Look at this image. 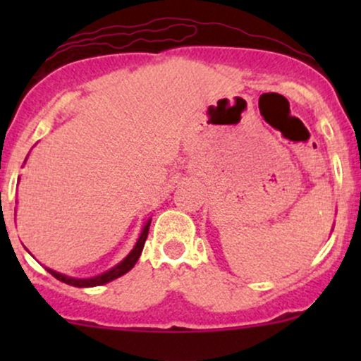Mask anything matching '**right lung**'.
<instances>
[{"instance_id": "obj_1", "label": "right lung", "mask_w": 361, "mask_h": 361, "mask_svg": "<svg viewBox=\"0 0 361 361\" xmlns=\"http://www.w3.org/2000/svg\"><path fill=\"white\" fill-rule=\"evenodd\" d=\"M27 161V159H25ZM151 217L146 219V222H144L142 229H140V234L137 238V241H135L134 247H132L130 252L123 258L120 263L115 264V267H111L110 270L100 273V275L97 276H90V279H76V276H69V275H64V273H59L56 270H52V268H47L45 267V270L51 273L52 276H56L59 281H64V283L71 285V287H78V288H88V287H98V285H105L109 283V281L118 279V276L126 275L127 271H130L132 268H134V264L137 263L140 252L144 250V243H146L147 239V234H149V226H151Z\"/></svg>"}]
</instances>
